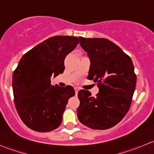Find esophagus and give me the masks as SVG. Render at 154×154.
Listing matches in <instances>:
<instances>
[{
  "label": "esophagus",
  "mask_w": 154,
  "mask_h": 154,
  "mask_svg": "<svg viewBox=\"0 0 154 154\" xmlns=\"http://www.w3.org/2000/svg\"><path fill=\"white\" fill-rule=\"evenodd\" d=\"M74 90H75V94H77V93H78L79 91V88H77V87H75V88H74Z\"/></svg>",
  "instance_id": "esophagus-1"
}]
</instances>
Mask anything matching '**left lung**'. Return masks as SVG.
Wrapping results in <instances>:
<instances>
[{"instance_id": "left-lung-1", "label": "left lung", "mask_w": 154, "mask_h": 154, "mask_svg": "<svg viewBox=\"0 0 154 154\" xmlns=\"http://www.w3.org/2000/svg\"><path fill=\"white\" fill-rule=\"evenodd\" d=\"M90 60L88 79L97 82V97L80 90L77 117L93 130H106L122 120L130 109L136 84L131 58L106 38L80 37Z\"/></svg>"}]
</instances>
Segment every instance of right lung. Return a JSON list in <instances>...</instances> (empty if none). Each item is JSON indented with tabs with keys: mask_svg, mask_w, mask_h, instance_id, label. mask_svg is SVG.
<instances>
[{
	"mask_svg": "<svg viewBox=\"0 0 154 154\" xmlns=\"http://www.w3.org/2000/svg\"><path fill=\"white\" fill-rule=\"evenodd\" d=\"M79 43V38L57 35L26 53L12 75L15 108L26 126L49 132L62 123L68 99L75 94L71 86H51V77L63 73L64 60Z\"/></svg>",
	"mask_w": 154,
	"mask_h": 154,
	"instance_id": "obj_1",
	"label": "right lung"
}]
</instances>
